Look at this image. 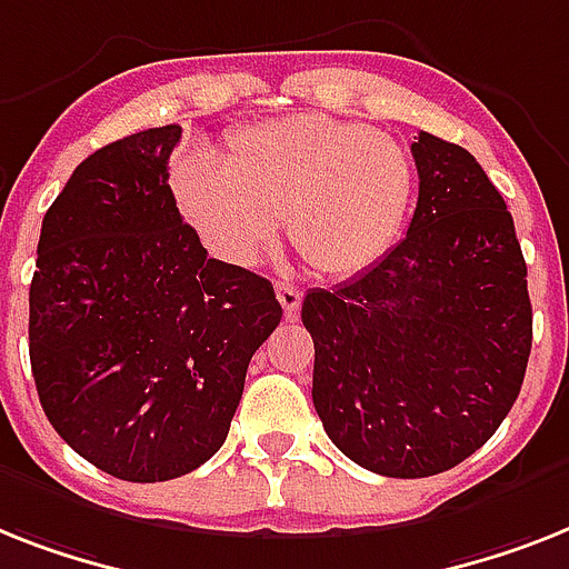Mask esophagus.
<instances>
[{"label": "esophagus", "mask_w": 569, "mask_h": 569, "mask_svg": "<svg viewBox=\"0 0 569 569\" xmlns=\"http://www.w3.org/2000/svg\"><path fill=\"white\" fill-rule=\"evenodd\" d=\"M276 296H279L281 308H284V317L293 319L299 313V305H302V290L288 284V281H279L276 284Z\"/></svg>", "instance_id": "34e87169"}]
</instances>
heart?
<instances>
[{"mask_svg":"<svg viewBox=\"0 0 569 569\" xmlns=\"http://www.w3.org/2000/svg\"><path fill=\"white\" fill-rule=\"evenodd\" d=\"M182 214L229 264H252L284 218L296 252L322 276H358L398 241L416 166L398 139L326 116H290L229 139L223 166L194 157L177 171Z\"/></svg>","mask_w":569,"mask_h":569,"instance_id":"heart-1","label":"heart"}]
</instances>
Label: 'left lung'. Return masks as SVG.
Instances as JSON below:
<instances>
[{"label": "left lung", "mask_w": 569, "mask_h": 569, "mask_svg": "<svg viewBox=\"0 0 569 569\" xmlns=\"http://www.w3.org/2000/svg\"><path fill=\"white\" fill-rule=\"evenodd\" d=\"M407 238L335 290H311L313 407L366 471L442 473L495 436L532 351L527 261L480 162L433 133L412 142Z\"/></svg>", "instance_id": "obj_1"}]
</instances>
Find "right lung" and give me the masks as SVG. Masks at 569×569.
Returning <instances> with one entry per match:
<instances>
[{"label":"right lung","instance_id":"obj_1","mask_svg":"<svg viewBox=\"0 0 569 569\" xmlns=\"http://www.w3.org/2000/svg\"><path fill=\"white\" fill-rule=\"evenodd\" d=\"M182 127H150L74 168L42 218L28 355L46 419L127 482L194 471L227 442L252 355L273 335V284L182 223L168 159Z\"/></svg>","mask_w":569,"mask_h":569}]
</instances>
